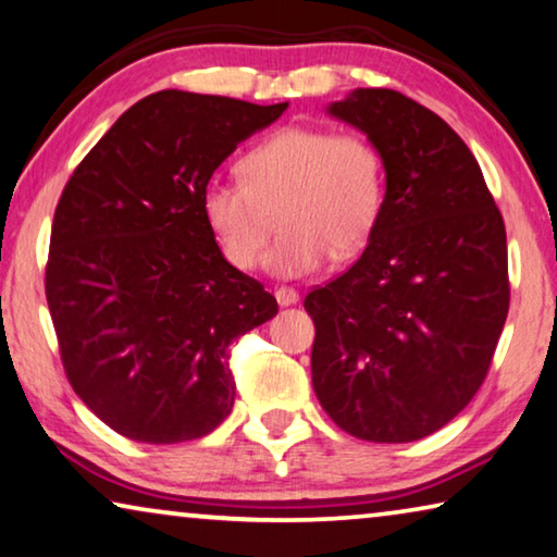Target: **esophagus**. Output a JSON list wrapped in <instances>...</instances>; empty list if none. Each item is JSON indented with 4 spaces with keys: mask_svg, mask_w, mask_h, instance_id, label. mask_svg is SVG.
<instances>
[{
    "mask_svg": "<svg viewBox=\"0 0 557 557\" xmlns=\"http://www.w3.org/2000/svg\"><path fill=\"white\" fill-rule=\"evenodd\" d=\"M275 297H277V302H280L282 307L295 305L297 300H300V295H297V289H293V287H277Z\"/></svg>",
    "mask_w": 557,
    "mask_h": 557,
    "instance_id": "esophagus-1",
    "label": "esophagus"
}]
</instances>
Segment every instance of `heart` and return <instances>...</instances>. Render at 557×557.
Wrapping results in <instances>:
<instances>
[{
	"label": "heart",
	"mask_w": 557,
	"mask_h": 557,
	"mask_svg": "<svg viewBox=\"0 0 557 557\" xmlns=\"http://www.w3.org/2000/svg\"><path fill=\"white\" fill-rule=\"evenodd\" d=\"M243 182L212 180L202 212L225 260L255 270L264 260L275 218L282 237L270 272L302 277L330 257L350 260L370 243L387 205L385 154L362 132L295 124L247 149Z\"/></svg>",
	"instance_id": "heart-1"
}]
</instances>
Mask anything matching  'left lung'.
Returning a JSON list of instances; mask_svg holds the SVG:
<instances>
[{
  "instance_id": "8db88e82",
  "label": "left lung",
  "mask_w": 557,
  "mask_h": 557,
  "mask_svg": "<svg viewBox=\"0 0 557 557\" xmlns=\"http://www.w3.org/2000/svg\"><path fill=\"white\" fill-rule=\"evenodd\" d=\"M330 114L383 149L387 205L360 260L305 297L312 387L352 437L412 443L491 370L510 307L505 222L468 145L428 107L355 89Z\"/></svg>"
}]
</instances>
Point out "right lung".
I'll return each instance as SVG.
<instances>
[{"label": "right lung", "instance_id": "right-lung-1", "mask_svg": "<svg viewBox=\"0 0 557 557\" xmlns=\"http://www.w3.org/2000/svg\"><path fill=\"white\" fill-rule=\"evenodd\" d=\"M285 110L162 89L132 104L64 185L47 305L66 380L114 433L172 445L230 414L227 347L277 300L222 257L202 193Z\"/></svg>", "mask_w": 557, "mask_h": 557}]
</instances>
